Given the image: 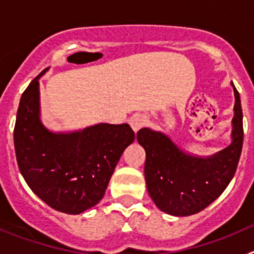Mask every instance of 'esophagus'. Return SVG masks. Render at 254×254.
<instances>
[{
    "mask_svg": "<svg viewBox=\"0 0 254 254\" xmlns=\"http://www.w3.org/2000/svg\"><path fill=\"white\" fill-rule=\"evenodd\" d=\"M146 122L147 118L146 116H143V114H134V116H132L131 118H129V125H131L132 129H133L134 132H137L141 127H143V126L146 125Z\"/></svg>",
    "mask_w": 254,
    "mask_h": 254,
    "instance_id": "obj_1",
    "label": "esophagus"
}]
</instances>
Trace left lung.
Instances as JSON below:
<instances>
[{"instance_id": "1", "label": "left lung", "mask_w": 254, "mask_h": 254, "mask_svg": "<svg viewBox=\"0 0 254 254\" xmlns=\"http://www.w3.org/2000/svg\"><path fill=\"white\" fill-rule=\"evenodd\" d=\"M234 89L232 142L211 156L183 151L167 134L141 128L137 141L146 151L145 179L150 197L163 212L190 216L212 203L235 174L243 146V112Z\"/></svg>"}]
</instances>
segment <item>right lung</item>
<instances>
[{
	"label": "right lung",
	"instance_id": "add662e5",
	"mask_svg": "<svg viewBox=\"0 0 254 254\" xmlns=\"http://www.w3.org/2000/svg\"><path fill=\"white\" fill-rule=\"evenodd\" d=\"M22 93L13 129L20 173L30 190L55 210L69 215L94 207L126 147L134 141L127 123H98L72 132H53L40 120L39 78Z\"/></svg>",
	"mask_w": 254,
	"mask_h": 254
}]
</instances>
